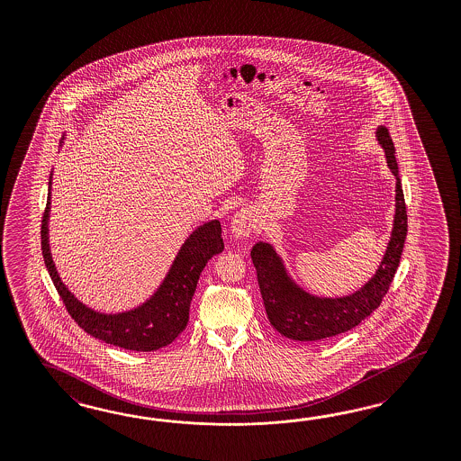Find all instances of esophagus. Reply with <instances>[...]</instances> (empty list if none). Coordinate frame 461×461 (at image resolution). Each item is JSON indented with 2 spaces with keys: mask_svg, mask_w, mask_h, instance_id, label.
I'll return each mask as SVG.
<instances>
[{
  "mask_svg": "<svg viewBox=\"0 0 461 461\" xmlns=\"http://www.w3.org/2000/svg\"><path fill=\"white\" fill-rule=\"evenodd\" d=\"M253 223L255 221H253L251 212L247 210L238 211L231 220V231L235 237H249L255 228Z\"/></svg>",
  "mask_w": 461,
  "mask_h": 461,
  "instance_id": "esophagus-1",
  "label": "esophagus"
}]
</instances>
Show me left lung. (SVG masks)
Listing matches in <instances>:
<instances>
[{
    "mask_svg": "<svg viewBox=\"0 0 461 461\" xmlns=\"http://www.w3.org/2000/svg\"><path fill=\"white\" fill-rule=\"evenodd\" d=\"M377 140L385 150L387 166L397 181L395 214L385 255L375 276L362 289L345 297L312 295L291 279L282 258L270 243L258 241L251 249V262L257 270L267 318L285 338L295 341H318L341 335L368 318L380 306L384 295L391 287L407 237V211L393 141L385 126H378Z\"/></svg>",
    "mask_w": 461,
    "mask_h": 461,
    "instance_id": "8db88e82",
    "label": "left lung"
}]
</instances>
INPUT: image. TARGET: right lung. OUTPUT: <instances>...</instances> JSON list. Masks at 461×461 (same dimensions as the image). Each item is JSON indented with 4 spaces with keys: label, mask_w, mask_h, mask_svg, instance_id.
<instances>
[{
    "label": "right lung",
    "mask_w": 461,
    "mask_h": 461,
    "mask_svg": "<svg viewBox=\"0 0 461 461\" xmlns=\"http://www.w3.org/2000/svg\"><path fill=\"white\" fill-rule=\"evenodd\" d=\"M50 185V182H49ZM49 211L50 189L42 220V255L57 293L64 301L70 318L77 322L87 335L120 348L133 351H154L167 347L181 335L189 321V307L195 285L203 268L211 258L224 249L221 223L212 220L194 230L184 241L174 264L157 293L141 306L126 312L104 314L83 303L69 293L57 274L49 249Z\"/></svg>",
    "instance_id": "1"
}]
</instances>
